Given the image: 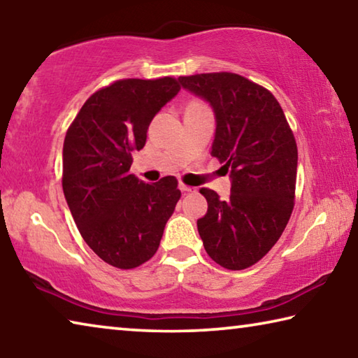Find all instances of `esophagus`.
Segmentation results:
<instances>
[{"mask_svg": "<svg viewBox=\"0 0 358 358\" xmlns=\"http://www.w3.org/2000/svg\"><path fill=\"white\" fill-rule=\"evenodd\" d=\"M178 187L181 189V192H192L194 189H196V187H191V186L183 185V183H180V185H178Z\"/></svg>", "mask_w": 358, "mask_h": 358, "instance_id": "34e87169", "label": "esophagus"}]
</instances>
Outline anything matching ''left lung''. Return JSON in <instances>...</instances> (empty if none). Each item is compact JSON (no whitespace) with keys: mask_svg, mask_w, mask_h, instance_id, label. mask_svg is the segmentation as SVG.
Returning <instances> with one entry per match:
<instances>
[{"mask_svg":"<svg viewBox=\"0 0 358 358\" xmlns=\"http://www.w3.org/2000/svg\"><path fill=\"white\" fill-rule=\"evenodd\" d=\"M178 82L213 110L211 156L232 181L227 201L201 189L208 210L197 220L199 235L216 264L248 268L273 248L292 213L299 161L294 134L275 96L245 77L211 72Z\"/></svg>","mask_w":358,"mask_h":358,"instance_id":"1","label":"left lung"}]
</instances>
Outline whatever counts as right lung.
<instances>
[{
	"label": "right lung",
	"mask_w": 358,
	"mask_h": 358,
	"mask_svg": "<svg viewBox=\"0 0 358 358\" xmlns=\"http://www.w3.org/2000/svg\"><path fill=\"white\" fill-rule=\"evenodd\" d=\"M175 78H126L90 96L66 132L63 191L87 245L117 268L155 256L181 196L175 177L143 183L129 173L155 115L178 94Z\"/></svg>",
	"instance_id": "right-lung-1"
}]
</instances>
